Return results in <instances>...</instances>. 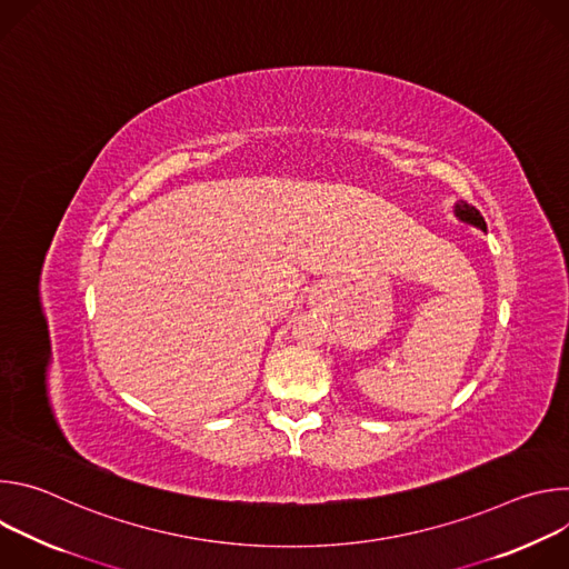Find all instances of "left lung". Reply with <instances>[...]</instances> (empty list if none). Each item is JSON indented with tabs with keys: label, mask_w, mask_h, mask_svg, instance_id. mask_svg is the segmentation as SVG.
I'll return each mask as SVG.
<instances>
[{
	"label": "left lung",
	"mask_w": 569,
	"mask_h": 569,
	"mask_svg": "<svg viewBox=\"0 0 569 569\" xmlns=\"http://www.w3.org/2000/svg\"><path fill=\"white\" fill-rule=\"evenodd\" d=\"M455 216H457L461 222L472 224V227L486 231V222H483L481 213H479L475 207H470V204H466V202H457V204H455Z\"/></svg>",
	"instance_id": "1"
}]
</instances>
